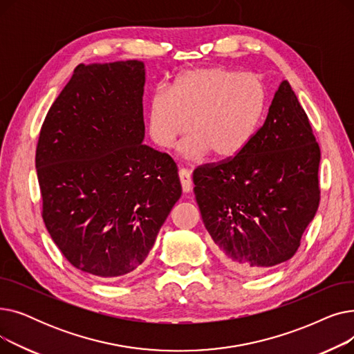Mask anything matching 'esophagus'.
Here are the masks:
<instances>
[{
    "instance_id": "obj_1",
    "label": "esophagus",
    "mask_w": 354,
    "mask_h": 354,
    "mask_svg": "<svg viewBox=\"0 0 354 354\" xmlns=\"http://www.w3.org/2000/svg\"><path fill=\"white\" fill-rule=\"evenodd\" d=\"M179 179H180V185H182V191L185 194H188L192 191V179H191V174L188 169H179Z\"/></svg>"
}]
</instances>
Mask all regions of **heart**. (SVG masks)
Segmentation results:
<instances>
[{"label":"heart","mask_w":354,"mask_h":354,"mask_svg":"<svg viewBox=\"0 0 354 354\" xmlns=\"http://www.w3.org/2000/svg\"><path fill=\"white\" fill-rule=\"evenodd\" d=\"M264 109L266 90L254 74L194 68L179 74L171 90H155L147 130L159 147L169 149L192 127L178 146L183 159L196 162L211 152L215 159H231L251 140Z\"/></svg>","instance_id":"obj_1"}]
</instances>
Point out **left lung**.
I'll use <instances>...</instances> for the list:
<instances>
[{"label":"left lung","instance_id":"8db88e82","mask_svg":"<svg viewBox=\"0 0 354 354\" xmlns=\"http://www.w3.org/2000/svg\"><path fill=\"white\" fill-rule=\"evenodd\" d=\"M320 147L290 83L236 156L194 171L203 225L231 268L257 274L290 259L320 202Z\"/></svg>","mask_w":354,"mask_h":354}]
</instances>
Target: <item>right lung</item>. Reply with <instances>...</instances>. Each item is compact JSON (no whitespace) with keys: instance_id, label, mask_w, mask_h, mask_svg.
Masks as SVG:
<instances>
[{"instance_id":"right-lung-1","label":"right lung","mask_w":354,"mask_h":354,"mask_svg":"<svg viewBox=\"0 0 354 354\" xmlns=\"http://www.w3.org/2000/svg\"><path fill=\"white\" fill-rule=\"evenodd\" d=\"M145 63L80 64L50 107L35 152L43 219L80 271L136 270L182 195L175 162L143 145Z\"/></svg>"}]
</instances>
